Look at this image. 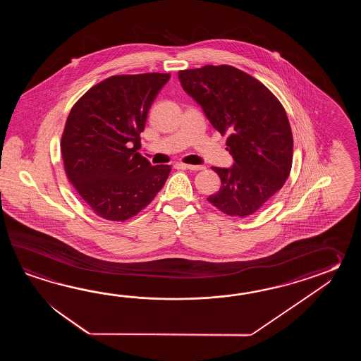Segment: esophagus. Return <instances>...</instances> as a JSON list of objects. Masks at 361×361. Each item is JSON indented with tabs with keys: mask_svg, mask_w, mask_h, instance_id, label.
Masks as SVG:
<instances>
[{
	"mask_svg": "<svg viewBox=\"0 0 361 361\" xmlns=\"http://www.w3.org/2000/svg\"><path fill=\"white\" fill-rule=\"evenodd\" d=\"M182 168L184 169L192 170V171H199V170L205 169L204 165H188V164H182Z\"/></svg>",
	"mask_w": 361,
	"mask_h": 361,
	"instance_id": "1",
	"label": "esophagus"
}]
</instances>
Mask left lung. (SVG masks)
Returning a JSON list of instances; mask_svg holds the SVG:
<instances>
[{"mask_svg": "<svg viewBox=\"0 0 361 361\" xmlns=\"http://www.w3.org/2000/svg\"><path fill=\"white\" fill-rule=\"evenodd\" d=\"M184 92L222 135L233 165L212 168L222 187L207 201L224 214L245 218L261 209L290 174L293 135L283 104L257 78L232 66L178 72Z\"/></svg>", "mask_w": 361, "mask_h": 361, "instance_id": "8db88e82", "label": "left lung"}]
</instances>
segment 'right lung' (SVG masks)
<instances>
[{
    "mask_svg": "<svg viewBox=\"0 0 361 361\" xmlns=\"http://www.w3.org/2000/svg\"><path fill=\"white\" fill-rule=\"evenodd\" d=\"M170 73L108 77L69 112L61 151L69 182L92 212L123 222L154 199L170 165L152 166L140 156L148 111Z\"/></svg>",
    "mask_w": 361,
    "mask_h": 361,
    "instance_id": "1",
    "label": "right lung"
}]
</instances>
